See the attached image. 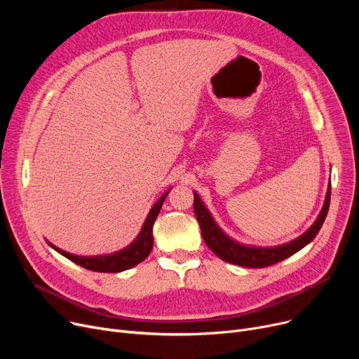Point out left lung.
Instances as JSON below:
<instances>
[{
  "instance_id": "8db88e82",
  "label": "left lung",
  "mask_w": 359,
  "mask_h": 359,
  "mask_svg": "<svg viewBox=\"0 0 359 359\" xmlns=\"http://www.w3.org/2000/svg\"><path fill=\"white\" fill-rule=\"evenodd\" d=\"M329 205H330V187L327 191L322 212H320L316 222L303 236H299L298 238L276 248H252V246H243V244L236 243L234 240L225 236L219 230L215 221L212 219L208 210L205 208V205L202 203L199 196L194 194V211L201 225L202 238L206 243V246H208L224 262H229V263H233V265H238L244 268H253V269L275 265V263L292 256L294 253L307 246V244L317 236L320 229H322L329 211Z\"/></svg>"
}]
</instances>
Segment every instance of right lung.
<instances>
[{"instance_id": "right-lung-1", "label": "right lung", "mask_w": 359, "mask_h": 359, "mask_svg": "<svg viewBox=\"0 0 359 359\" xmlns=\"http://www.w3.org/2000/svg\"><path fill=\"white\" fill-rule=\"evenodd\" d=\"M168 194V192H167ZM167 194H164L156 203L153 208H151L144 225L142 230L140 233V236L137 237V240L128 246L126 249L113 253V255H107V256H94V257H84V256H75L71 253H67L58 248H55L53 244L49 243V246L52 249H55L58 253H61L62 256H65L67 259H69L71 262L77 263V265L88 269V271H94V272H107V273H116V272H122L126 269L134 268L138 263H141L153 249V225L154 221L161 210V205L167 196Z\"/></svg>"}]
</instances>
